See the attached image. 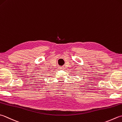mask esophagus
<instances>
[{
    "label": "esophagus",
    "mask_w": 122,
    "mask_h": 122,
    "mask_svg": "<svg viewBox=\"0 0 122 122\" xmlns=\"http://www.w3.org/2000/svg\"><path fill=\"white\" fill-rule=\"evenodd\" d=\"M64 66H59V69H60V70H63L64 69Z\"/></svg>",
    "instance_id": "34e87169"
}]
</instances>
